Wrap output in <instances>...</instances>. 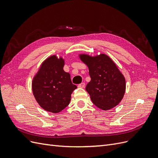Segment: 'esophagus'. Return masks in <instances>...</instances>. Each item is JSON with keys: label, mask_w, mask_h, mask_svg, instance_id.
Returning <instances> with one entry per match:
<instances>
[{"label": "esophagus", "mask_w": 158, "mask_h": 158, "mask_svg": "<svg viewBox=\"0 0 158 158\" xmlns=\"http://www.w3.org/2000/svg\"><path fill=\"white\" fill-rule=\"evenodd\" d=\"M78 88H84L85 87V83L84 82H82V83H81V84H78Z\"/></svg>", "instance_id": "obj_1"}]
</instances>
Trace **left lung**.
<instances>
[{
    "label": "left lung",
    "instance_id": "8db88e82",
    "mask_svg": "<svg viewBox=\"0 0 158 158\" xmlns=\"http://www.w3.org/2000/svg\"><path fill=\"white\" fill-rule=\"evenodd\" d=\"M80 57L88 66L91 80L85 90L93 103L102 110L117 106L125 94L126 82L116 64L105 54L93 57L80 55Z\"/></svg>",
    "mask_w": 158,
    "mask_h": 158
}]
</instances>
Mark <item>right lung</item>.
I'll return each instance as SVG.
<instances>
[{
    "instance_id": "add662e5",
    "label": "right lung",
    "mask_w": 158,
    "mask_h": 158,
    "mask_svg": "<svg viewBox=\"0 0 158 158\" xmlns=\"http://www.w3.org/2000/svg\"><path fill=\"white\" fill-rule=\"evenodd\" d=\"M64 60L52 55L41 65L32 82L33 94L45 111L59 113L69 106L71 94L77 88L70 75L64 71Z\"/></svg>"
}]
</instances>
